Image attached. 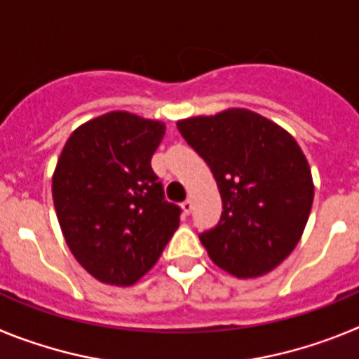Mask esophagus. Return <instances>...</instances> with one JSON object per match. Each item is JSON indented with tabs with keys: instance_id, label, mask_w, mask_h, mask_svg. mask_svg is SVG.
<instances>
[{
	"instance_id": "1",
	"label": "esophagus",
	"mask_w": 359,
	"mask_h": 359,
	"mask_svg": "<svg viewBox=\"0 0 359 359\" xmlns=\"http://www.w3.org/2000/svg\"><path fill=\"white\" fill-rule=\"evenodd\" d=\"M182 208H183V214L189 215L190 212H192V201H190V199H185V201L182 203Z\"/></svg>"
}]
</instances>
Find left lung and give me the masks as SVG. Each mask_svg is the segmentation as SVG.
Instances as JSON below:
<instances>
[{
	"instance_id": "1",
	"label": "left lung",
	"mask_w": 359,
	"mask_h": 359,
	"mask_svg": "<svg viewBox=\"0 0 359 359\" xmlns=\"http://www.w3.org/2000/svg\"><path fill=\"white\" fill-rule=\"evenodd\" d=\"M187 144L207 161L223 212L199 241L212 261L239 278L277 268L298 244L315 187L293 136L248 109L180 120Z\"/></svg>"
}]
</instances>
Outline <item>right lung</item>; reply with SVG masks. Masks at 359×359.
Segmentation results:
<instances>
[{"instance_id": "add662e5", "label": "right lung", "mask_w": 359, "mask_h": 359, "mask_svg": "<svg viewBox=\"0 0 359 359\" xmlns=\"http://www.w3.org/2000/svg\"><path fill=\"white\" fill-rule=\"evenodd\" d=\"M165 135L158 120L111 111L72 133L52 194L68 248L97 280L131 286L156 264L180 226L151 158Z\"/></svg>"}]
</instances>
